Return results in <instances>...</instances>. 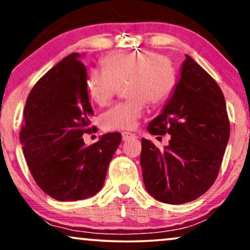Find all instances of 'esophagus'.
<instances>
[{"mask_svg":"<svg viewBox=\"0 0 250 250\" xmlns=\"http://www.w3.org/2000/svg\"><path fill=\"white\" fill-rule=\"evenodd\" d=\"M122 138H123V141H127L129 139H134L136 138L135 134H133V133H129V132H123L122 133Z\"/></svg>","mask_w":250,"mask_h":250,"instance_id":"34e87169","label":"esophagus"}]
</instances>
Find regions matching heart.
<instances>
[{
    "label": "heart",
    "mask_w": 250,
    "mask_h": 250,
    "mask_svg": "<svg viewBox=\"0 0 250 250\" xmlns=\"http://www.w3.org/2000/svg\"><path fill=\"white\" fill-rule=\"evenodd\" d=\"M105 69H91L87 74L88 93L95 104L104 105L117 93L119 85L125 87L131 100L116 104L101 117L107 131L133 129L145 110L146 102H162L173 93L176 71L159 54L140 52L117 53L105 60Z\"/></svg>",
    "instance_id": "heart-1"
}]
</instances>
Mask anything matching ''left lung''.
<instances>
[{
	"label": "left lung",
	"instance_id": "obj_1",
	"mask_svg": "<svg viewBox=\"0 0 250 250\" xmlns=\"http://www.w3.org/2000/svg\"><path fill=\"white\" fill-rule=\"evenodd\" d=\"M186 58L172 97L148 125L150 134H169L168 146L159 150L142 139L140 157L146 191L172 205L197 199L213 186L230 138L220 86L192 58Z\"/></svg>",
	"mask_w": 250,
	"mask_h": 250
}]
</instances>
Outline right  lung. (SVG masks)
Here are the masks:
<instances>
[{"label": "right lung", "mask_w": 250, "mask_h": 250, "mask_svg": "<svg viewBox=\"0 0 250 250\" xmlns=\"http://www.w3.org/2000/svg\"><path fill=\"white\" fill-rule=\"evenodd\" d=\"M81 57L69 54L37 82L27 98L20 131L34 180L60 201L82 200L99 192L122 141L121 133H108L85 146L82 135L93 129V110Z\"/></svg>", "instance_id": "1"}]
</instances>
